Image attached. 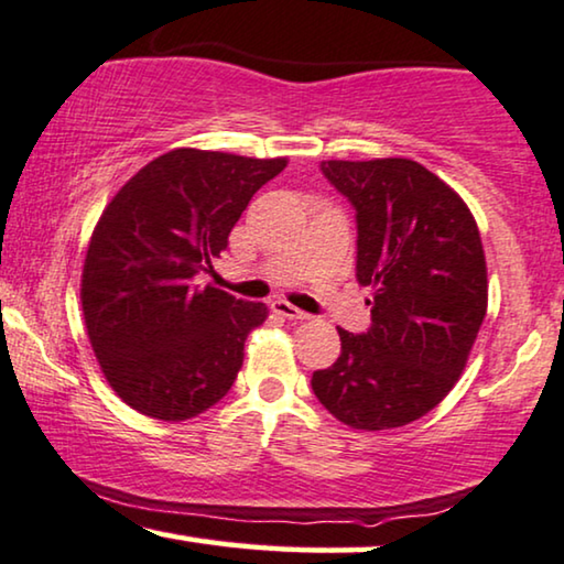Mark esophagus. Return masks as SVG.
Instances as JSON below:
<instances>
[{
	"label": "esophagus",
	"instance_id": "34e87169",
	"mask_svg": "<svg viewBox=\"0 0 564 564\" xmlns=\"http://www.w3.org/2000/svg\"><path fill=\"white\" fill-rule=\"evenodd\" d=\"M272 311L276 315H282V318H290V321H307V318H311V315L303 313L300 307H295L292 303H288V300H274Z\"/></svg>",
	"mask_w": 564,
	"mask_h": 564
}]
</instances>
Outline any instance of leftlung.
Masks as SVG:
<instances>
[{"label": "left lung", "mask_w": 564, "mask_h": 564, "mask_svg": "<svg viewBox=\"0 0 564 564\" xmlns=\"http://www.w3.org/2000/svg\"><path fill=\"white\" fill-rule=\"evenodd\" d=\"M357 207V280L372 290V326L338 328L341 354L313 372L321 405L346 426L419 421L465 372L488 311V264L473 210L413 159L323 161Z\"/></svg>", "instance_id": "8db88e82"}]
</instances>
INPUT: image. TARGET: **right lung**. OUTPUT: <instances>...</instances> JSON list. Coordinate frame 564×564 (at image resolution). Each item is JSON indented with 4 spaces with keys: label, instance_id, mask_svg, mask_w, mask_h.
Returning <instances> with one entry per match:
<instances>
[{
    "label": "right lung",
    "instance_id": "right-lung-1",
    "mask_svg": "<svg viewBox=\"0 0 564 564\" xmlns=\"http://www.w3.org/2000/svg\"><path fill=\"white\" fill-rule=\"evenodd\" d=\"M288 159L174 149L130 176L99 215L82 269L84 326L122 403L187 421L218 403L243 365L264 303L195 274L213 269L249 199Z\"/></svg>",
    "mask_w": 564,
    "mask_h": 564
}]
</instances>
